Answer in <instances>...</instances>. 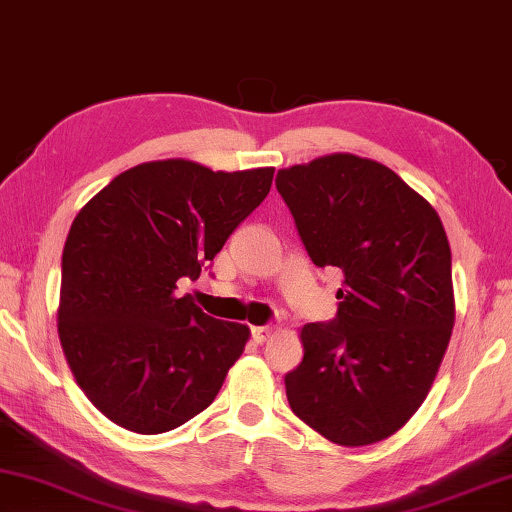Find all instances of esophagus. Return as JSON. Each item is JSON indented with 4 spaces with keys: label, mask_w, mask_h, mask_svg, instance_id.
Here are the masks:
<instances>
[{
    "label": "esophagus",
    "mask_w": 512,
    "mask_h": 512,
    "mask_svg": "<svg viewBox=\"0 0 512 512\" xmlns=\"http://www.w3.org/2000/svg\"><path fill=\"white\" fill-rule=\"evenodd\" d=\"M271 332H273V328H269V326H257V328L250 330V335H253V339H255L257 344H264L266 339L271 337Z\"/></svg>",
    "instance_id": "34e87169"
}]
</instances>
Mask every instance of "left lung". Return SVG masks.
Masks as SVG:
<instances>
[{"instance_id": "8db88e82", "label": "left lung", "mask_w": 512, "mask_h": 512, "mask_svg": "<svg viewBox=\"0 0 512 512\" xmlns=\"http://www.w3.org/2000/svg\"><path fill=\"white\" fill-rule=\"evenodd\" d=\"M275 186L312 262L344 273L335 319L300 330L291 410L335 444L385 440L424 403L456 319L440 216L394 170L346 152L278 170Z\"/></svg>"}]
</instances>
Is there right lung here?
Instances as JSON below:
<instances>
[{"label": "right lung", "instance_id": "add662e5", "mask_svg": "<svg viewBox=\"0 0 512 512\" xmlns=\"http://www.w3.org/2000/svg\"><path fill=\"white\" fill-rule=\"evenodd\" d=\"M275 168L196 161L125 170L81 207L61 259L59 337L77 385L113 424L173 431L212 405L248 326L180 296L271 191Z\"/></svg>", "mask_w": 512, "mask_h": 512}]
</instances>
